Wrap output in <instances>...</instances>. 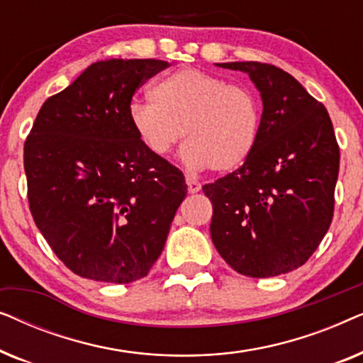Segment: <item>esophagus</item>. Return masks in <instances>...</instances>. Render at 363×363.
Returning a JSON list of instances; mask_svg holds the SVG:
<instances>
[{"label": "esophagus", "instance_id": "1", "mask_svg": "<svg viewBox=\"0 0 363 363\" xmlns=\"http://www.w3.org/2000/svg\"><path fill=\"white\" fill-rule=\"evenodd\" d=\"M186 186H188V193H198L201 190V183L193 180V178H186Z\"/></svg>", "mask_w": 363, "mask_h": 363}]
</instances>
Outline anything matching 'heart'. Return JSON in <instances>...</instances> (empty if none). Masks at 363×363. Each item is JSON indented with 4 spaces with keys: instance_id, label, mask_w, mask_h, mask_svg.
<instances>
[{
    "instance_id": "b5f03b06",
    "label": "heart",
    "mask_w": 363,
    "mask_h": 363,
    "mask_svg": "<svg viewBox=\"0 0 363 363\" xmlns=\"http://www.w3.org/2000/svg\"><path fill=\"white\" fill-rule=\"evenodd\" d=\"M152 102H133L130 125L153 157L185 137L182 157L193 170L228 173L245 165L261 130V104L250 87L200 69H180L155 82Z\"/></svg>"
}]
</instances>
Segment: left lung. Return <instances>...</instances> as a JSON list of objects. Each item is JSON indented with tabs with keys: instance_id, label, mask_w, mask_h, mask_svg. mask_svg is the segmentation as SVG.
<instances>
[{
	"instance_id": "1",
	"label": "left lung",
	"mask_w": 363,
	"mask_h": 363,
	"mask_svg": "<svg viewBox=\"0 0 363 363\" xmlns=\"http://www.w3.org/2000/svg\"><path fill=\"white\" fill-rule=\"evenodd\" d=\"M216 66L250 76L262 116L245 165L203 186L213 205V245L242 276L286 274L314 255L334 216V127L327 108L282 69L255 61Z\"/></svg>"
}]
</instances>
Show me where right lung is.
Listing matches in <instances>:
<instances>
[{"mask_svg":"<svg viewBox=\"0 0 363 363\" xmlns=\"http://www.w3.org/2000/svg\"><path fill=\"white\" fill-rule=\"evenodd\" d=\"M170 64L108 59L39 108L24 142L33 220L59 259L86 279H142L186 196L183 173L153 157L128 118L132 97Z\"/></svg>","mask_w":363,"mask_h":363,"instance_id":"right-lung-1","label":"right lung"}]
</instances>
